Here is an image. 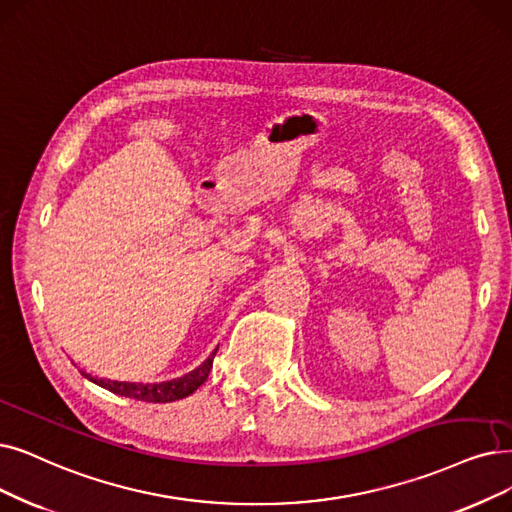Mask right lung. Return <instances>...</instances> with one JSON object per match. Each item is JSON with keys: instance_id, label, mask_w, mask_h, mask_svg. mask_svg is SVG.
I'll use <instances>...</instances> for the list:
<instances>
[{"instance_id": "add662e5", "label": "right lung", "mask_w": 512, "mask_h": 512, "mask_svg": "<svg viewBox=\"0 0 512 512\" xmlns=\"http://www.w3.org/2000/svg\"><path fill=\"white\" fill-rule=\"evenodd\" d=\"M218 351V349H216ZM216 351L203 361L197 370L185 374L182 378H174L170 382H159V384H136V382H113V380H98L86 374V378H90L92 382H96L98 386L107 388V391L121 395V397H130L136 401H147V403H170V401H178L185 399L189 395H193L197 388L208 380V374L212 370L214 363V355Z\"/></svg>"}]
</instances>
